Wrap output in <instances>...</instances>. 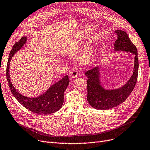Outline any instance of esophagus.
<instances>
[{
    "label": "esophagus",
    "mask_w": 150,
    "mask_h": 150,
    "mask_svg": "<svg viewBox=\"0 0 150 150\" xmlns=\"http://www.w3.org/2000/svg\"><path fill=\"white\" fill-rule=\"evenodd\" d=\"M70 75H71V76L72 78H77V77L78 76V71H76V70H74L73 71L71 72V74H70Z\"/></svg>",
    "instance_id": "esophagus-1"
}]
</instances>
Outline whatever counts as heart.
<instances>
[{
    "label": "heart",
    "instance_id": "b5f03b06",
    "mask_svg": "<svg viewBox=\"0 0 150 150\" xmlns=\"http://www.w3.org/2000/svg\"><path fill=\"white\" fill-rule=\"evenodd\" d=\"M95 54V47L90 44L84 46L78 54L76 62L80 66H86L92 62Z\"/></svg>",
    "mask_w": 150,
    "mask_h": 150
}]
</instances>
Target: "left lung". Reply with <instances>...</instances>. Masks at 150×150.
Returning a JSON list of instances; mask_svg holds the SVG:
<instances>
[{
	"label": "left lung",
	"mask_w": 150,
	"mask_h": 150,
	"mask_svg": "<svg viewBox=\"0 0 150 150\" xmlns=\"http://www.w3.org/2000/svg\"><path fill=\"white\" fill-rule=\"evenodd\" d=\"M115 32L117 35L114 45L115 51L128 52L135 55L133 74L122 87L106 89L101 83V67L98 66L86 72L85 75L88 78L87 101L93 108L97 110H105L124 103L133 91L137 82L139 69L137 48L125 31L116 30Z\"/></svg>",
	"instance_id": "8db88e82"
}]
</instances>
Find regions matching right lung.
<instances>
[{
	"label": "right lung",
	"mask_w": 150,
	"mask_h": 150,
	"mask_svg": "<svg viewBox=\"0 0 150 150\" xmlns=\"http://www.w3.org/2000/svg\"><path fill=\"white\" fill-rule=\"evenodd\" d=\"M27 37H23L16 42L9 53L6 67V78L11 92L15 98L24 107L34 113L48 115L59 110L64 102V92L69 84V76L66 75L60 80L49 87L47 91L37 97H28L20 93L13 85L9 76V62L14 55L26 43Z\"/></svg>",
	"instance_id": "obj_1"
}]
</instances>
